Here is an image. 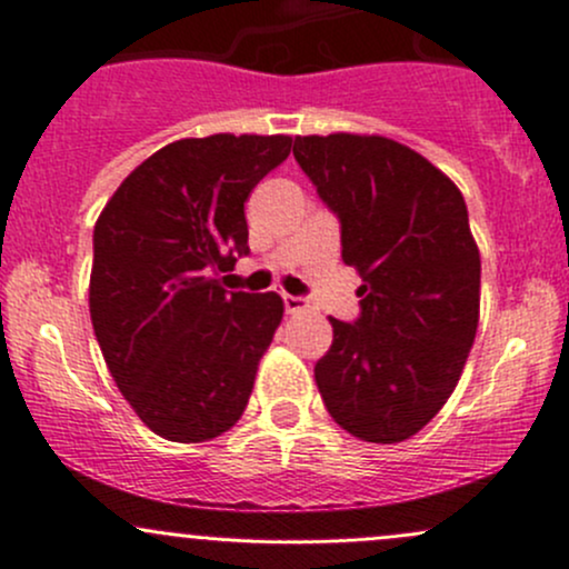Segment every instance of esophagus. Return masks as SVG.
I'll use <instances>...</instances> for the list:
<instances>
[{"instance_id":"34e87169","label":"esophagus","mask_w":569,"mask_h":569,"mask_svg":"<svg viewBox=\"0 0 569 569\" xmlns=\"http://www.w3.org/2000/svg\"><path fill=\"white\" fill-rule=\"evenodd\" d=\"M283 308L286 313H300L308 308L306 297H295V295H283Z\"/></svg>"}]
</instances>
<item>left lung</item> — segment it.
I'll use <instances>...</instances> for the list:
<instances>
[{
  "mask_svg": "<svg viewBox=\"0 0 569 569\" xmlns=\"http://www.w3.org/2000/svg\"><path fill=\"white\" fill-rule=\"evenodd\" d=\"M295 159L341 222L360 313L332 319L313 366L327 412L369 443H399L446 405L479 325V248L460 189L388 137H297Z\"/></svg>",
  "mask_w": 569,
  "mask_h": 569,
  "instance_id": "obj_1",
  "label": "left lung"
}]
</instances>
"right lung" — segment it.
<instances>
[{
	"label": "right lung",
	"mask_w": 569,
	"mask_h": 569,
	"mask_svg": "<svg viewBox=\"0 0 569 569\" xmlns=\"http://www.w3.org/2000/svg\"><path fill=\"white\" fill-rule=\"evenodd\" d=\"M289 151L283 134L170 142L120 183L96 222V341L159 438L211 440L248 407L283 300L222 289L217 272L250 252L244 200Z\"/></svg>",
	"instance_id": "obj_1"
}]
</instances>
